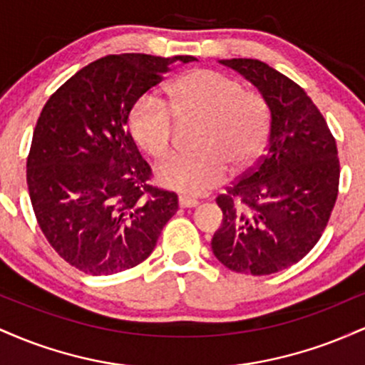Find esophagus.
<instances>
[{"instance_id": "obj_1", "label": "esophagus", "mask_w": 365, "mask_h": 365, "mask_svg": "<svg viewBox=\"0 0 365 365\" xmlns=\"http://www.w3.org/2000/svg\"><path fill=\"white\" fill-rule=\"evenodd\" d=\"M178 206L180 207H197V206H199V200L192 199V197H187V195H180L178 197Z\"/></svg>"}]
</instances>
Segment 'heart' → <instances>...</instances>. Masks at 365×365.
<instances>
[{
    "instance_id": "1",
    "label": "heart",
    "mask_w": 365,
    "mask_h": 365,
    "mask_svg": "<svg viewBox=\"0 0 365 365\" xmlns=\"http://www.w3.org/2000/svg\"><path fill=\"white\" fill-rule=\"evenodd\" d=\"M168 103L178 120H202L195 142L199 153L175 156L156 170L158 182L170 190L207 194L225 182L228 166L235 171L252 163L266 140V101L225 73L197 68L182 75L168 87ZM170 112L156 94H144L128 113L130 133L154 159L170 154L175 128Z\"/></svg>"
}]
</instances>
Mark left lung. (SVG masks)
Returning a JSON list of instances; mask_svg holds the SVG:
<instances>
[{
	"label": "left lung",
	"instance_id": "obj_1",
	"mask_svg": "<svg viewBox=\"0 0 365 365\" xmlns=\"http://www.w3.org/2000/svg\"><path fill=\"white\" fill-rule=\"evenodd\" d=\"M249 81L269 108L264 156L216 199L223 211L211 249L228 269L264 276L299 262L317 244L340 182L336 142L305 91L273 66L220 60Z\"/></svg>",
	"mask_w": 365,
	"mask_h": 365
}]
</instances>
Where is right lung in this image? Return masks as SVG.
<instances>
[{
  "label": "right lung",
  "instance_id": "obj_1",
  "mask_svg": "<svg viewBox=\"0 0 365 365\" xmlns=\"http://www.w3.org/2000/svg\"><path fill=\"white\" fill-rule=\"evenodd\" d=\"M110 54L78 70L44 104L27 159V185L44 237L73 267L115 274L149 257L177 212L175 192L150 187L128 133V113L175 63Z\"/></svg>",
  "mask_w": 365,
  "mask_h": 365
}]
</instances>
